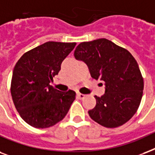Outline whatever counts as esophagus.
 I'll list each match as a JSON object with an SVG mask.
<instances>
[{
  "label": "esophagus",
  "instance_id": "34e87169",
  "mask_svg": "<svg viewBox=\"0 0 155 155\" xmlns=\"http://www.w3.org/2000/svg\"><path fill=\"white\" fill-rule=\"evenodd\" d=\"M77 96H78V98L79 99H85L86 95L83 94H81V93H77Z\"/></svg>",
  "mask_w": 155,
  "mask_h": 155
}]
</instances>
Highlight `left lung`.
<instances>
[{
  "label": "left lung",
  "mask_w": 155,
  "mask_h": 155,
  "mask_svg": "<svg viewBox=\"0 0 155 155\" xmlns=\"http://www.w3.org/2000/svg\"><path fill=\"white\" fill-rule=\"evenodd\" d=\"M91 77L105 82V94L94 96L96 105L88 111L91 118L106 128L121 126L134 116L143 94V77L137 62L128 50L107 39L79 44L74 51Z\"/></svg>",
  "instance_id": "1"
}]
</instances>
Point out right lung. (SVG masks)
<instances>
[{
    "instance_id": "add662e5",
    "label": "right lung",
    "mask_w": 155,
    "mask_h": 155,
    "mask_svg": "<svg viewBox=\"0 0 155 155\" xmlns=\"http://www.w3.org/2000/svg\"><path fill=\"white\" fill-rule=\"evenodd\" d=\"M75 46L76 43L47 42L25 52L15 64L11 96L20 116L31 126L49 128L68 113L75 91L62 92L49 83Z\"/></svg>"
}]
</instances>
